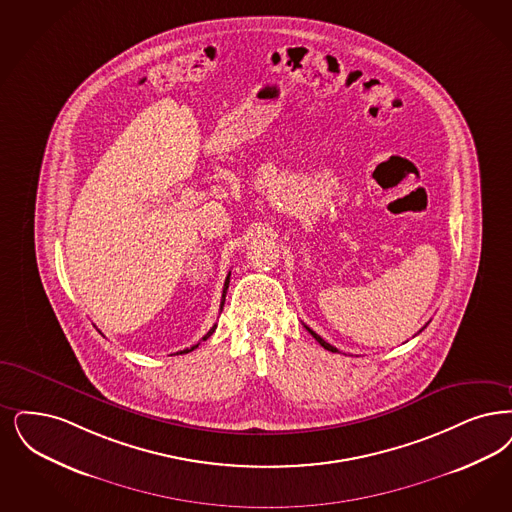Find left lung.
I'll use <instances>...</instances> for the list:
<instances>
[{
	"label": "left lung",
	"mask_w": 512,
	"mask_h": 512,
	"mask_svg": "<svg viewBox=\"0 0 512 512\" xmlns=\"http://www.w3.org/2000/svg\"><path fill=\"white\" fill-rule=\"evenodd\" d=\"M305 328H307V326H305ZM307 329H308V333H310V335H312V337H314V339H316V341H318V343H320V345H322V347L326 348V350H329V352H339V350H337V348L331 347V345H329V343H326V341H324V339H322V337H320V335H318V333H314V331H312V329H310V328H307Z\"/></svg>",
	"instance_id": "1"
}]
</instances>
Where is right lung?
Wrapping results in <instances>:
<instances>
[{
  "mask_svg": "<svg viewBox=\"0 0 512 512\" xmlns=\"http://www.w3.org/2000/svg\"><path fill=\"white\" fill-rule=\"evenodd\" d=\"M228 282H230V272H228V276H226L225 287H223V299H221V310H223V307H225V297L226 289H228ZM215 328H217V326H213V328L209 329V331L205 333L204 337H202V341H205V339H209V337L213 335V331H215ZM198 345H200V343H198ZM198 345H194V347L190 348H184V350H181V352H177V354H186V352H192L194 348H198Z\"/></svg>",
  "mask_w": 512,
  "mask_h": 512,
  "instance_id": "1",
  "label": "right lung"
}]
</instances>
